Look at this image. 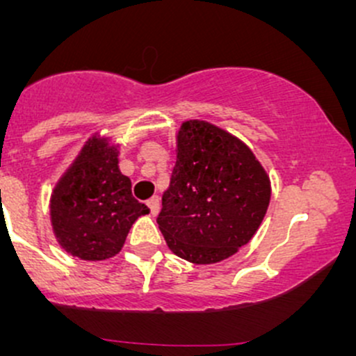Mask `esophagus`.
Here are the masks:
<instances>
[{"instance_id": "esophagus-1", "label": "esophagus", "mask_w": 356, "mask_h": 356, "mask_svg": "<svg viewBox=\"0 0 356 356\" xmlns=\"http://www.w3.org/2000/svg\"><path fill=\"white\" fill-rule=\"evenodd\" d=\"M147 206H149L150 214L157 216L159 209H161V199H159V195H154V197H150L149 201H147Z\"/></svg>"}]
</instances>
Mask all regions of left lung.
Masks as SVG:
<instances>
[{"instance_id": "left-lung-1", "label": "left lung", "mask_w": 356, "mask_h": 356, "mask_svg": "<svg viewBox=\"0 0 356 356\" xmlns=\"http://www.w3.org/2000/svg\"><path fill=\"white\" fill-rule=\"evenodd\" d=\"M175 152L159 229L170 251L189 263L227 259L266 216L269 175L243 140L206 120L184 122Z\"/></svg>"}]
</instances>
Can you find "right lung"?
<instances>
[{"label": "right lung", "mask_w": 356, "mask_h": 356, "mask_svg": "<svg viewBox=\"0 0 356 356\" xmlns=\"http://www.w3.org/2000/svg\"><path fill=\"white\" fill-rule=\"evenodd\" d=\"M149 207L132 195L118 169V145L95 134L56 182L50 199L55 238L68 254L104 261L124 248L130 227Z\"/></svg>", "instance_id": "1"}]
</instances>
